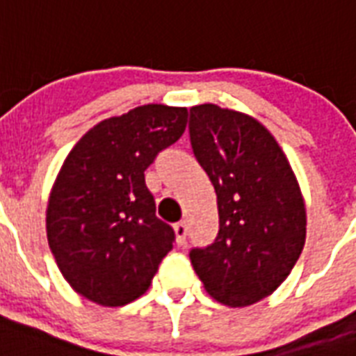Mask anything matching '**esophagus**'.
Wrapping results in <instances>:
<instances>
[{
	"mask_svg": "<svg viewBox=\"0 0 356 356\" xmlns=\"http://www.w3.org/2000/svg\"><path fill=\"white\" fill-rule=\"evenodd\" d=\"M175 229V236H177V243L179 245H184L186 243V234H188V227H186V223L179 222L173 225Z\"/></svg>",
	"mask_w": 356,
	"mask_h": 356,
	"instance_id": "34e87169",
	"label": "esophagus"
}]
</instances>
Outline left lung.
<instances>
[{"label": "left lung", "mask_w": 356, "mask_h": 356, "mask_svg": "<svg viewBox=\"0 0 356 356\" xmlns=\"http://www.w3.org/2000/svg\"><path fill=\"white\" fill-rule=\"evenodd\" d=\"M188 131L220 216L214 242L190 249V260L216 301L248 307L277 290L298 262L307 234L303 195L275 138L248 114L197 105Z\"/></svg>", "instance_id": "1"}]
</instances>
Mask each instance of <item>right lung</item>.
Segmentation results:
<instances>
[{
  "instance_id": "add662e5",
  "label": "right lung",
  "mask_w": 356,
  "mask_h": 356,
  "mask_svg": "<svg viewBox=\"0 0 356 356\" xmlns=\"http://www.w3.org/2000/svg\"><path fill=\"white\" fill-rule=\"evenodd\" d=\"M188 111L144 105L103 120L74 145L47 203V242L70 286L103 307L149 288L175 242L144 172L186 129Z\"/></svg>"
}]
</instances>
